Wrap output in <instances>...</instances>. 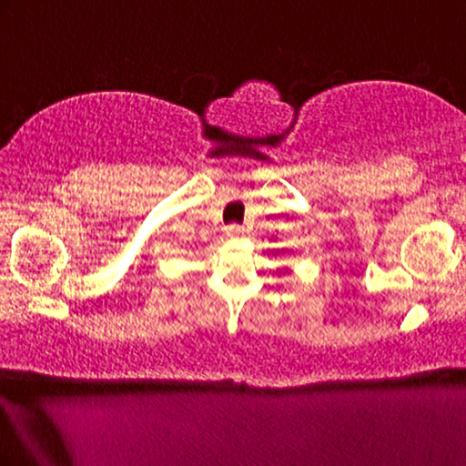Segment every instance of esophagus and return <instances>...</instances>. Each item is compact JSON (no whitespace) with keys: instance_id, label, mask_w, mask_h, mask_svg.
Wrapping results in <instances>:
<instances>
[{"instance_id":"esophagus-1","label":"esophagus","mask_w":466,"mask_h":466,"mask_svg":"<svg viewBox=\"0 0 466 466\" xmlns=\"http://www.w3.org/2000/svg\"><path fill=\"white\" fill-rule=\"evenodd\" d=\"M244 235H246V228L244 227H239V225H228L227 227V238L239 239V238H244Z\"/></svg>"}]
</instances>
